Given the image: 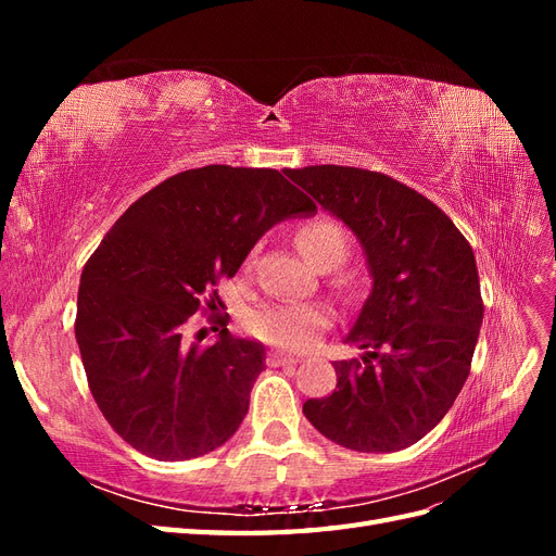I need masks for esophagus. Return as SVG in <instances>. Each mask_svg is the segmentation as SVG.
<instances>
[{
    "mask_svg": "<svg viewBox=\"0 0 556 556\" xmlns=\"http://www.w3.org/2000/svg\"><path fill=\"white\" fill-rule=\"evenodd\" d=\"M301 362L299 355H292V352H285V350H271L266 357L268 366H285V364H296Z\"/></svg>",
    "mask_w": 556,
    "mask_h": 556,
    "instance_id": "esophagus-1",
    "label": "esophagus"
}]
</instances>
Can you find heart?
I'll return each mask as SVG.
<instances>
[{
    "label": "heart",
    "instance_id": "1",
    "mask_svg": "<svg viewBox=\"0 0 556 556\" xmlns=\"http://www.w3.org/2000/svg\"><path fill=\"white\" fill-rule=\"evenodd\" d=\"M296 245L304 252V257L315 266L325 257L345 255V237L343 231L329 220L306 223L296 231ZM331 315L325 306L317 304H271L262 306L248 317V329L282 348L304 350L315 343L319 331L327 329Z\"/></svg>",
    "mask_w": 556,
    "mask_h": 556
}]
</instances>
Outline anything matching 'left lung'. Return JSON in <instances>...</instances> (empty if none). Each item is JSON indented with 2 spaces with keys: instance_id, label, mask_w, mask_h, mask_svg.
Segmentation results:
<instances>
[{
  "instance_id": "left-lung-1",
  "label": "left lung",
  "mask_w": 556,
  "mask_h": 556,
  "mask_svg": "<svg viewBox=\"0 0 556 556\" xmlns=\"http://www.w3.org/2000/svg\"><path fill=\"white\" fill-rule=\"evenodd\" d=\"M319 208L355 233L371 294L343 339L362 362H333L336 390L304 415L357 452H396L441 422L470 371L482 325L473 248L427 197L376 172L288 169Z\"/></svg>"
}]
</instances>
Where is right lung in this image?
<instances>
[{
	"label": "right lung",
	"mask_w": 556,
	"mask_h": 556,
	"mask_svg": "<svg viewBox=\"0 0 556 556\" xmlns=\"http://www.w3.org/2000/svg\"><path fill=\"white\" fill-rule=\"evenodd\" d=\"M276 169L208 164L166 178L117 217L80 276L76 341L90 392L131 447L160 462L227 443L250 406L266 350L220 329L190 339V315L264 233L315 215ZM217 331V329H215Z\"/></svg>",
	"instance_id": "obj_1"
}]
</instances>
